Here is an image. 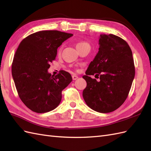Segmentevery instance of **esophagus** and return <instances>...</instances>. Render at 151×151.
<instances>
[{
    "label": "esophagus",
    "instance_id": "obj_1",
    "mask_svg": "<svg viewBox=\"0 0 151 151\" xmlns=\"http://www.w3.org/2000/svg\"><path fill=\"white\" fill-rule=\"evenodd\" d=\"M72 78H73V81H75V80H76L77 79L78 77L76 75H73L72 76Z\"/></svg>",
    "mask_w": 151,
    "mask_h": 151
}]
</instances>
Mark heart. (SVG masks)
I'll return each mask as SVG.
<instances>
[{
    "instance_id": "heart-1",
    "label": "heart",
    "mask_w": 151,
    "mask_h": 151,
    "mask_svg": "<svg viewBox=\"0 0 151 151\" xmlns=\"http://www.w3.org/2000/svg\"><path fill=\"white\" fill-rule=\"evenodd\" d=\"M84 43H86L85 42H80V43H78L77 44H76V45H82V44H84Z\"/></svg>"
}]
</instances>
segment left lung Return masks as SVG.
Wrapping results in <instances>:
<instances>
[{
    "mask_svg": "<svg viewBox=\"0 0 151 151\" xmlns=\"http://www.w3.org/2000/svg\"><path fill=\"white\" fill-rule=\"evenodd\" d=\"M99 44V52L82 76L87 82L82 95L92 110L109 113L119 108L127 99L135 76V67L132 50L122 38L101 34ZM94 74L100 81L91 78Z\"/></svg>",
    "mask_w": 151,
    "mask_h": 151,
    "instance_id": "8db88e82",
    "label": "left lung"
}]
</instances>
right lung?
<instances>
[{
	"instance_id": "add662e5",
	"label": "right lung",
	"mask_w": 151,
	"mask_h": 151,
	"mask_svg": "<svg viewBox=\"0 0 151 151\" xmlns=\"http://www.w3.org/2000/svg\"><path fill=\"white\" fill-rule=\"evenodd\" d=\"M72 34L43 30L32 34L19 44L14 57L12 73L18 95L28 108L36 113L55 109L62 100V91L72 81L70 74L48 72L57 49Z\"/></svg>"
}]
</instances>
